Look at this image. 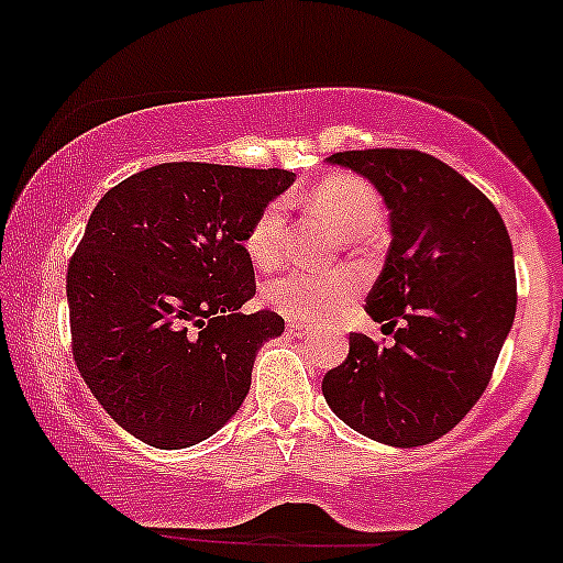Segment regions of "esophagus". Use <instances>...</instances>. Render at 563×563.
Instances as JSON below:
<instances>
[{
  "label": "esophagus",
  "instance_id": "esophagus-1",
  "mask_svg": "<svg viewBox=\"0 0 563 563\" xmlns=\"http://www.w3.org/2000/svg\"><path fill=\"white\" fill-rule=\"evenodd\" d=\"M288 333H294V335H303V339H309V335H314V328H312V325H303V322L288 320Z\"/></svg>",
  "mask_w": 563,
  "mask_h": 563
}]
</instances>
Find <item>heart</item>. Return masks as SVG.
<instances>
[{
	"label": "heart",
	"instance_id": "obj_1",
	"mask_svg": "<svg viewBox=\"0 0 563 563\" xmlns=\"http://www.w3.org/2000/svg\"><path fill=\"white\" fill-rule=\"evenodd\" d=\"M309 203L344 238H367L380 224V198L365 179L352 174H333L309 190ZM288 214L280 200L260 211L245 232V256L260 269H273L286 249ZM360 294V277L349 269L339 273H307L290 269L273 277L262 288V299L290 320H325L341 312Z\"/></svg>",
	"mask_w": 563,
	"mask_h": 563
}]
</instances>
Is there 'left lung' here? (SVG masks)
Masks as SVG:
<instances>
[{"label":"left lung","instance_id":"left-lung-1","mask_svg":"<svg viewBox=\"0 0 563 563\" xmlns=\"http://www.w3.org/2000/svg\"><path fill=\"white\" fill-rule=\"evenodd\" d=\"M371 179L389 209L391 245L365 309L394 346L349 333L325 373L331 410L360 434L418 448L466 418L493 378L516 318L514 245L493 200L421 151L333 153ZM400 322L397 332L393 325Z\"/></svg>","mask_w":563,"mask_h":563}]
</instances>
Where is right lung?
I'll return each instance as SVG.
<instances>
[{"label":"right lung","instance_id":"obj_1","mask_svg":"<svg viewBox=\"0 0 563 563\" xmlns=\"http://www.w3.org/2000/svg\"><path fill=\"white\" fill-rule=\"evenodd\" d=\"M294 172L158 164L95 206L66 294L81 378L121 429L161 450L217 434L243 405L277 312L243 314L254 264L243 241Z\"/></svg>","mask_w":563,"mask_h":563}]
</instances>
